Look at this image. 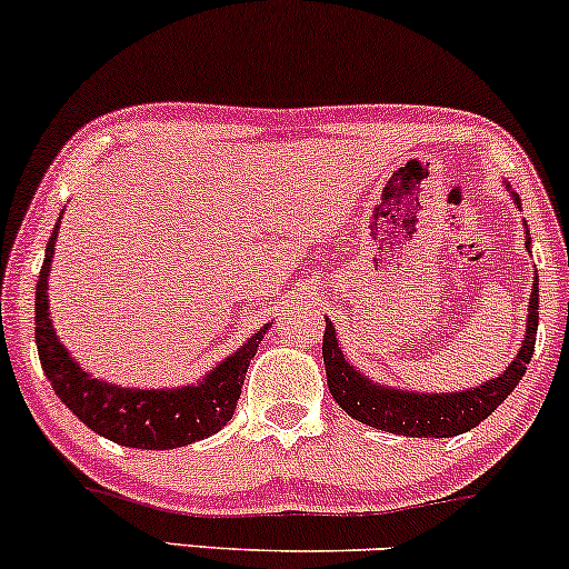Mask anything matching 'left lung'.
Wrapping results in <instances>:
<instances>
[{"label": "left lung", "instance_id": "1", "mask_svg": "<svg viewBox=\"0 0 569 569\" xmlns=\"http://www.w3.org/2000/svg\"><path fill=\"white\" fill-rule=\"evenodd\" d=\"M513 200L521 208L516 194ZM527 243H530V232H527ZM538 276H535L527 335L525 342H521V350L516 352L513 363L502 371L498 380H489L481 388L449 396H417L375 385L345 361L342 350L337 345V331L331 323H326L323 331L326 382H329L331 396H335L339 407L348 411L352 420L367 422L371 428L388 430V433L398 436H415V439H449V436H460L479 426V422H485L513 393V388L525 377L527 363L532 361L535 337H538Z\"/></svg>", "mask_w": 569, "mask_h": 569}]
</instances>
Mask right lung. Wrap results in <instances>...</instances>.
I'll list each match as a JSON object with an SVG mask.
<instances>
[{
    "mask_svg": "<svg viewBox=\"0 0 569 569\" xmlns=\"http://www.w3.org/2000/svg\"><path fill=\"white\" fill-rule=\"evenodd\" d=\"M58 224L44 248V264L37 280L34 337L39 363L77 417L103 439L136 449H176L219 433L232 420L251 358L270 326H262L240 350L221 361L200 385L173 390H128L93 380L56 339L48 312V272L53 262Z\"/></svg>",
    "mask_w": 569,
    "mask_h": 569,
    "instance_id": "add662e5",
    "label": "right lung"
}]
</instances>
